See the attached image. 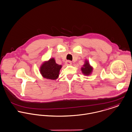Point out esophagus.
Wrapping results in <instances>:
<instances>
[{"mask_svg": "<svg viewBox=\"0 0 132 132\" xmlns=\"http://www.w3.org/2000/svg\"><path fill=\"white\" fill-rule=\"evenodd\" d=\"M66 64L67 65H71V64H72V62H71V61H67L66 62Z\"/></svg>", "mask_w": 132, "mask_h": 132, "instance_id": "esophagus-1", "label": "esophagus"}]
</instances>
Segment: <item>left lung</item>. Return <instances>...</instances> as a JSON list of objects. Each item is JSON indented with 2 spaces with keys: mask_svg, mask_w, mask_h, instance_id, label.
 <instances>
[{
  "mask_svg": "<svg viewBox=\"0 0 132 132\" xmlns=\"http://www.w3.org/2000/svg\"><path fill=\"white\" fill-rule=\"evenodd\" d=\"M81 70L84 75L89 76L92 72L93 68L90 65L88 61H85V63L83 65V67H81Z\"/></svg>",
  "mask_w": 132,
  "mask_h": 132,
  "instance_id": "1",
  "label": "left lung"
}]
</instances>
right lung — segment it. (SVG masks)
<instances>
[{"instance_id":"right-lung-1","label":"right lung","mask_w":132,"mask_h":132,"mask_svg":"<svg viewBox=\"0 0 132 132\" xmlns=\"http://www.w3.org/2000/svg\"><path fill=\"white\" fill-rule=\"evenodd\" d=\"M61 68L62 65L56 64L54 58H52L42 64L40 67V71L43 78L54 80L59 77Z\"/></svg>"}]
</instances>
